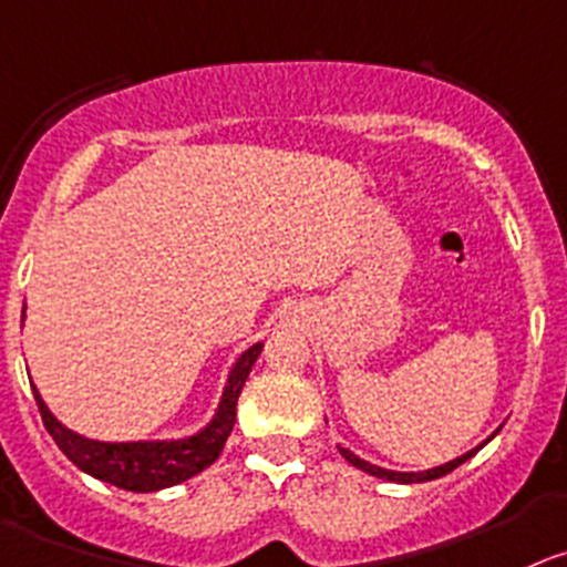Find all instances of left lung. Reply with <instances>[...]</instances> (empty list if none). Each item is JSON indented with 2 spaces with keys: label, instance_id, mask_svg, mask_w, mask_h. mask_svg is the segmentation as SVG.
Wrapping results in <instances>:
<instances>
[{
  "label": "left lung",
  "instance_id": "1",
  "mask_svg": "<svg viewBox=\"0 0 567 567\" xmlns=\"http://www.w3.org/2000/svg\"><path fill=\"white\" fill-rule=\"evenodd\" d=\"M338 451H341V456L347 458V462L352 464V467L363 470V473H369V475H378V478H385V481H396V484H420V481H431V478H439V475H447V473H453V470H456L458 464H464V462H467V458L473 456V453L478 451V447H475V451H470V453H464V456L453 458V462L442 464V467H436V470H425V473H394V470H383V467H374V464L363 462V458H358L355 453H352V451H347V447H341V444H338Z\"/></svg>",
  "mask_w": 567,
  "mask_h": 567
}]
</instances>
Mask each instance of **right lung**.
<instances>
[{"instance_id":"obj_1","label":"right lung","mask_w":567,"mask_h":567,"mask_svg":"<svg viewBox=\"0 0 567 567\" xmlns=\"http://www.w3.org/2000/svg\"><path fill=\"white\" fill-rule=\"evenodd\" d=\"M259 352H262V343H254L251 349H246L237 358L215 420L200 433L189 439H178V442H94V439L78 436L69 427H63L47 411L39 391L33 389L35 405H39L41 420H44L50 436L55 439L63 456L75 467L105 481V484L120 486V489L156 492L164 489V486H176L182 481L193 478V475H198L200 470H206L220 456L226 439H229L231 427H235L237 396H240Z\"/></svg>"}]
</instances>
